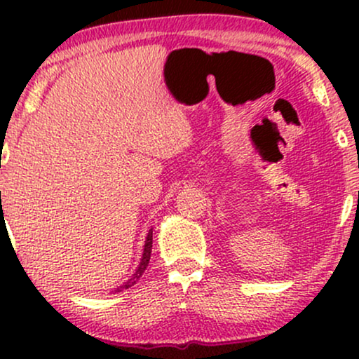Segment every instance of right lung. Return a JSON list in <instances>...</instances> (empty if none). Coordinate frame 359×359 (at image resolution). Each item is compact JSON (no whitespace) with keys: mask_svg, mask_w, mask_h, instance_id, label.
<instances>
[{"mask_svg":"<svg viewBox=\"0 0 359 359\" xmlns=\"http://www.w3.org/2000/svg\"><path fill=\"white\" fill-rule=\"evenodd\" d=\"M0 194H1V192H0ZM151 241H154V229H150V231H148V234H147L145 246H143V255H142V259H140V265L137 266V270H135V273L131 275V277L128 278L126 282L123 283V285H119V287L114 288V290H113V294H116V292H121V290H125V288H130V287H133L135 283L138 282L140 277H142V275H143V271L147 270V266H148V262H150V255H151Z\"/></svg>","mask_w":359,"mask_h":359,"instance_id":"right-lung-1","label":"right lung"}]
</instances>
